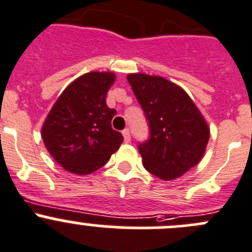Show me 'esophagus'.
<instances>
[{
	"instance_id": "34e87169",
	"label": "esophagus",
	"mask_w": 252,
	"mask_h": 252,
	"mask_svg": "<svg viewBox=\"0 0 252 252\" xmlns=\"http://www.w3.org/2000/svg\"><path fill=\"white\" fill-rule=\"evenodd\" d=\"M122 134H123L124 141H126V143H130V131H129V129L123 130L122 131Z\"/></svg>"
}]
</instances>
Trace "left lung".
<instances>
[{
  "label": "left lung",
  "instance_id": "8db88e82",
  "mask_svg": "<svg viewBox=\"0 0 252 252\" xmlns=\"http://www.w3.org/2000/svg\"><path fill=\"white\" fill-rule=\"evenodd\" d=\"M126 79L150 126V139L139 145L144 167L161 180L181 177L203 158L208 123L187 92L165 77L138 72Z\"/></svg>",
  "mask_w": 252,
  "mask_h": 252
}]
</instances>
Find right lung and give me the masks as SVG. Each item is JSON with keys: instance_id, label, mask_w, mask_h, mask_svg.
<instances>
[{"instance_id": "add662e5", "label": "right lung", "mask_w": 252, "mask_h": 252, "mask_svg": "<svg viewBox=\"0 0 252 252\" xmlns=\"http://www.w3.org/2000/svg\"><path fill=\"white\" fill-rule=\"evenodd\" d=\"M116 81L112 71H91L72 81L59 96L41 126L44 145L66 171L89 175L116 153L123 135L112 129L116 109L107 92Z\"/></svg>"}]
</instances>
